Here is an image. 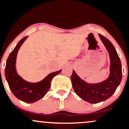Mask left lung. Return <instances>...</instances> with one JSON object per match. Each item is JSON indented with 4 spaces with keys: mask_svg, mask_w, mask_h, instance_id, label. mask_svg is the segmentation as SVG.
<instances>
[{
    "mask_svg": "<svg viewBox=\"0 0 129 129\" xmlns=\"http://www.w3.org/2000/svg\"><path fill=\"white\" fill-rule=\"evenodd\" d=\"M100 39L108 51L110 57V74L104 82L88 83L81 79L73 70L71 80L77 95L89 103H98L109 98L114 93L122 80V65L116 50L109 40L101 35Z\"/></svg>",
    "mask_w": 129,
    "mask_h": 129,
    "instance_id": "obj_1",
    "label": "left lung"
}]
</instances>
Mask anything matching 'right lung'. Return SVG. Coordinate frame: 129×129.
I'll return each mask as SVG.
<instances>
[{"instance_id":"right-lung-1","label":"right lung","mask_w":129,"mask_h":129,"mask_svg":"<svg viewBox=\"0 0 129 129\" xmlns=\"http://www.w3.org/2000/svg\"><path fill=\"white\" fill-rule=\"evenodd\" d=\"M27 38L28 36H26L21 39L11 52L7 60L5 75L9 88L15 96L26 103H33L44 96L50 88L51 80L53 77L59 74L62 69L51 73L44 79L38 83L26 82L20 77L16 70V59L19 49Z\"/></svg>"}]
</instances>
